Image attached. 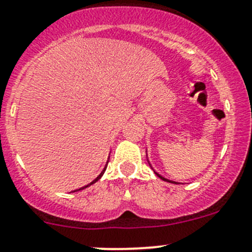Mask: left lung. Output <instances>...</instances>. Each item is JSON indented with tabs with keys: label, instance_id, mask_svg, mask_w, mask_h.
I'll return each instance as SVG.
<instances>
[{
	"label": "left lung",
	"instance_id": "1",
	"mask_svg": "<svg viewBox=\"0 0 252 252\" xmlns=\"http://www.w3.org/2000/svg\"><path fill=\"white\" fill-rule=\"evenodd\" d=\"M148 163H150V162H148ZM150 166H151V164H150ZM153 172H155V171H153ZM155 174H156V176H157V177H159V178L162 179V181H164V182H169V183H174L173 181H169V179H166V178H164V177H162V176H160V174H158L157 172H155ZM174 184H176V183H174Z\"/></svg>",
	"mask_w": 252,
	"mask_h": 252
}]
</instances>
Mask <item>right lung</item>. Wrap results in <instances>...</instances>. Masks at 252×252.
I'll return each mask as SVG.
<instances>
[{"instance_id": "add662e5", "label": "right lung", "mask_w": 252, "mask_h": 252, "mask_svg": "<svg viewBox=\"0 0 252 252\" xmlns=\"http://www.w3.org/2000/svg\"><path fill=\"white\" fill-rule=\"evenodd\" d=\"M104 171H105V169H104ZM104 171H102V172H101V173H100V174H99V176H97V177H96V178H95V179H94V181H93V182H92V183H89V184H88V186H84V187H83V188H79V189H76V190H80V189H84V188H86V187H89V186H92V184H94V183H95V182H97V181H99V179H100V178H101V177H102V174H104Z\"/></svg>"}]
</instances>
